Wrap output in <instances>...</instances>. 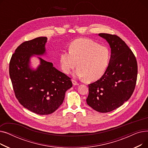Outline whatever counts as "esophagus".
I'll return each mask as SVG.
<instances>
[{"label":"esophagus","instance_id":"esophagus-1","mask_svg":"<svg viewBox=\"0 0 148 148\" xmlns=\"http://www.w3.org/2000/svg\"><path fill=\"white\" fill-rule=\"evenodd\" d=\"M72 82H73V85H74V86H77V85H79V83H77L75 80H72Z\"/></svg>","mask_w":148,"mask_h":148}]
</instances>
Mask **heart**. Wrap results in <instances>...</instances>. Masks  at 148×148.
Wrapping results in <instances>:
<instances>
[{
	"label": "heart",
	"instance_id": "b5f03b06",
	"mask_svg": "<svg viewBox=\"0 0 148 148\" xmlns=\"http://www.w3.org/2000/svg\"><path fill=\"white\" fill-rule=\"evenodd\" d=\"M110 51L107 47L99 45L90 39L78 38L69 46V51H63L60 56L62 71L69 74L77 68L73 75L77 78H86L95 81L104 74L110 59Z\"/></svg>",
	"mask_w": 148,
	"mask_h": 148
}]
</instances>
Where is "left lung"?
Masks as SVG:
<instances>
[{"mask_svg": "<svg viewBox=\"0 0 148 148\" xmlns=\"http://www.w3.org/2000/svg\"><path fill=\"white\" fill-rule=\"evenodd\" d=\"M111 49L108 67L103 75L89 84L88 106L101 113H107L121 106L134 92L137 76V64L131 49L115 35L99 34Z\"/></svg>", "mask_w": 148, "mask_h": 148, "instance_id": "8db88e82", "label": "left lung"}]
</instances>
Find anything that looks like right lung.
<instances>
[{
	"label": "right lung",
	"instance_id": "right-lung-1",
	"mask_svg": "<svg viewBox=\"0 0 148 148\" xmlns=\"http://www.w3.org/2000/svg\"><path fill=\"white\" fill-rule=\"evenodd\" d=\"M47 37H38L20 44L12 55L10 76L15 95L27 110L45 115L55 112L63 103L66 91L73 86L71 79L40 57L34 69L30 59L46 54Z\"/></svg>",
	"mask_w": 148,
	"mask_h": 148
}]
</instances>
